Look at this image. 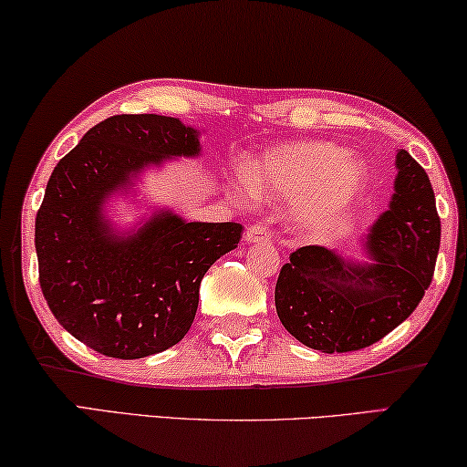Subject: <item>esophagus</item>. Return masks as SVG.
Here are the masks:
<instances>
[{
	"instance_id": "obj_1",
	"label": "esophagus",
	"mask_w": 467,
	"mask_h": 467,
	"mask_svg": "<svg viewBox=\"0 0 467 467\" xmlns=\"http://www.w3.org/2000/svg\"><path fill=\"white\" fill-rule=\"evenodd\" d=\"M244 240L248 244H258V242H271V234L269 229L261 223H254L246 229V234H244Z\"/></svg>"
}]
</instances>
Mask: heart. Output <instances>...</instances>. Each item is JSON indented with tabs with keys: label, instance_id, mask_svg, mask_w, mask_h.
I'll list each match as a JSON object with an SVG mask.
<instances>
[{
	"label": "heart",
	"instance_id": "heart-1",
	"mask_svg": "<svg viewBox=\"0 0 467 467\" xmlns=\"http://www.w3.org/2000/svg\"><path fill=\"white\" fill-rule=\"evenodd\" d=\"M364 170L346 161V150L328 142H289L258 159L234 196L250 204L256 196L297 202V221L306 229L335 223L360 194Z\"/></svg>",
	"mask_w": 467,
	"mask_h": 467
}]
</instances>
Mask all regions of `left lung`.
I'll return each instance as SVG.
<instances>
[{
	"label": "left lung",
	"mask_w": 467,
	"mask_h": 467,
	"mask_svg": "<svg viewBox=\"0 0 467 467\" xmlns=\"http://www.w3.org/2000/svg\"><path fill=\"white\" fill-rule=\"evenodd\" d=\"M389 209L366 235L370 263L304 246L281 266L275 306L294 337L325 354L368 348L400 327L431 285L441 219L422 165L400 149Z\"/></svg>",
	"instance_id": "8db88e82"
}]
</instances>
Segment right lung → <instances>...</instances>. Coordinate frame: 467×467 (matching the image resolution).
Masks as SVG:
<instances>
[{"label": "right lung", "mask_w": 467, "mask_h": 467, "mask_svg": "<svg viewBox=\"0 0 467 467\" xmlns=\"http://www.w3.org/2000/svg\"><path fill=\"white\" fill-rule=\"evenodd\" d=\"M198 130L178 118L113 116L90 128L56 165L35 221L39 284L57 323L84 346L119 360L183 339L211 265L238 248L240 223H198L159 211L116 234L103 217L113 190L147 165L198 157Z\"/></svg>", "instance_id": "obj_1"}]
</instances>
